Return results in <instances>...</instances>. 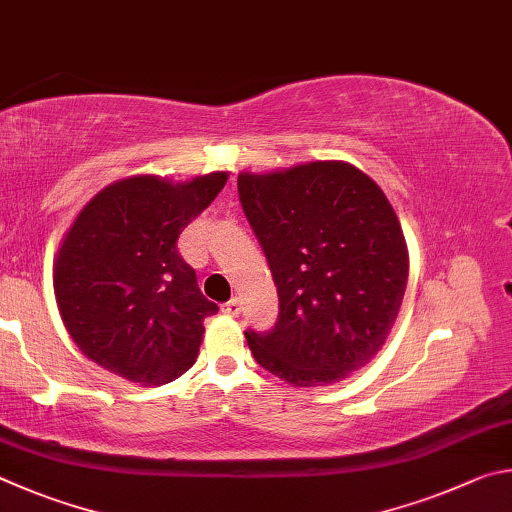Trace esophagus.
Returning a JSON list of instances; mask_svg holds the SVG:
<instances>
[{
    "instance_id": "esophagus-1",
    "label": "esophagus",
    "mask_w": 512,
    "mask_h": 512,
    "mask_svg": "<svg viewBox=\"0 0 512 512\" xmlns=\"http://www.w3.org/2000/svg\"><path fill=\"white\" fill-rule=\"evenodd\" d=\"M240 310H242V303H240L238 297L227 301V303H224V306H222V312H224V315H229V317H238Z\"/></svg>"
}]
</instances>
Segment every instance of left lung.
Returning <instances> with one entry per match:
<instances>
[{
	"mask_svg": "<svg viewBox=\"0 0 512 512\" xmlns=\"http://www.w3.org/2000/svg\"><path fill=\"white\" fill-rule=\"evenodd\" d=\"M242 211L270 263L279 321L247 330L254 360L294 387L344 380L387 342L409 251L387 195L346 161L240 173Z\"/></svg>",
	"mask_w": 512,
	"mask_h": 512,
	"instance_id": "left-lung-1",
	"label": "left lung"
}]
</instances>
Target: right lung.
I'll list each match as a JSON object with an SVG mask.
<instances>
[{
    "label": "right lung",
    "mask_w": 512,
    "mask_h": 512,
    "mask_svg": "<svg viewBox=\"0 0 512 512\" xmlns=\"http://www.w3.org/2000/svg\"><path fill=\"white\" fill-rule=\"evenodd\" d=\"M227 179L224 170L177 184L132 175L83 206L60 242L53 292L62 324L85 357L143 387L191 369L204 319L218 306L197 288L177 238Z\"/></svg>",
    "instance_id": "right-lung-1"
}]
</instances>
